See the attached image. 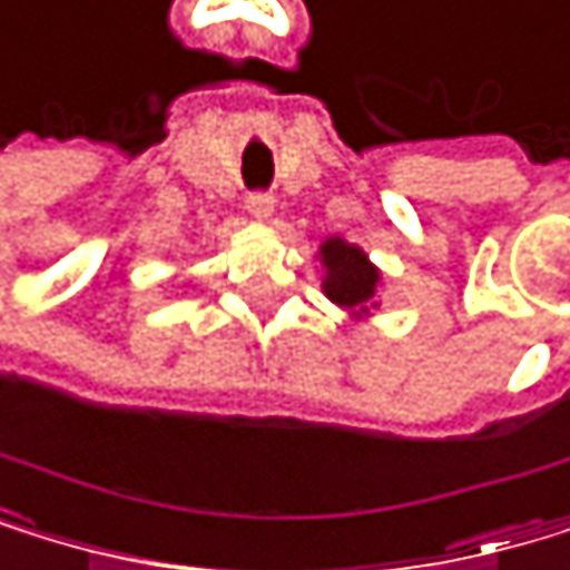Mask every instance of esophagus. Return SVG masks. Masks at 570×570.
Returning <instances> with one entry per match:
<instances>
[{
	"mask_svg": "<svg viewBox=\"0 0 570 570\" xmlns=\"http://www.w3.org/2000/svg\"><path fill=\"white\" fill-rule=\"evenodd\" d=\"M244 207H247V214H250V217L268 220V217H272V210H275V196H272V193H247Z\"/></svg>",
	"mask_w": 570,
	"mask_h": 570,
	"instance_id": "1",
	"label": "esophagus"
}]
</instances>
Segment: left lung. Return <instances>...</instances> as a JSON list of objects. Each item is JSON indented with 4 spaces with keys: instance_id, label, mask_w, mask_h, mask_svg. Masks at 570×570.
Listing matches in <instances>:
<instances>
[{
    "instance_id": "8db88e82",
    "label": "left lung",
    "mask_w": 570,
    "mask_h": 570,
    "mask_svg": "<svg viewBox=\"0 0 570 570\" xmlns=\"http://www.w3.org/2000/svg\"><path fill=\"white\" fill-rule=\"evenodd\" d=\"M320 258L326 268L323 292L330 302L353 312V316H363V312L377 308L381 272L370 265V258L356 244H346L343 237H330L320 247Z\"/></svg>"
}]
</instances>
